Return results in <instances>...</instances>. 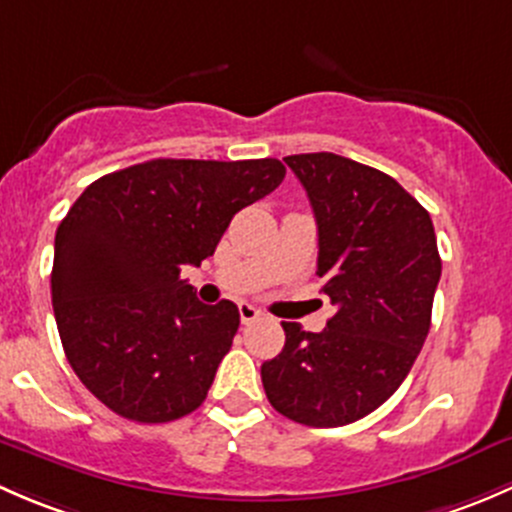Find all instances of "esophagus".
<instances>
[{
	"instance_id": "34e87169",
	"label": "esophagus",
	"mask_w": 512,
	"mask_h": 512,
	"mask_svg": "<svg viewBox=\"0 0 512 512\" xmlns=\"http://www.w3.org/2000/svg\"><path fill=\"white\" fill-rule=\"evenodd\" d=\"M239 315H241V323L249 325V323H256V320L261 318V310L254 308L251 303H239Z\"/></svg>"
}]
</instances>
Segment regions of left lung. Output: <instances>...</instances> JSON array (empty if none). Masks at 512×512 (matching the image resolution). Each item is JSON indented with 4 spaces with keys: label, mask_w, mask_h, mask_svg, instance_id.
Here are the masks:
<instances>
[{
    "label": "left lung",
    "mask_w": 512,
    "mask_h": 512,
    "mask_svg": "<svg viewBox=\"0 0 512 512\" xmlns=\"http://www.w3.org/2000/svg\"><path fill=\"white\" fill-rule=\"evenodd\" d=\"M318 224V276L335 315L323 333L281 323L286 345L261 365L278 414L318 429L362 419L412 370L441 278L429 212L389 175L333 152L283 157Z\"/></svg>",
    "instance_id": "8db88e82"
}]
</instances>
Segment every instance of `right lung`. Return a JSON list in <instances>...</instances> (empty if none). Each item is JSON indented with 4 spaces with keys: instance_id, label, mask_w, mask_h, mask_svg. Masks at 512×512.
<instances>
[{
    "instance_id": "right-lung-1",
    "label": "right lung",
    "mask_w": 512,
    "mask_h": 512,
    "mask_svg": "<svg viewBox=\"0 0 512 512\" xmlns=\"http://www.w3.org/2000/svg\"><path fill=\"white\" fill-rule=\"evenodd\" d=\"M286 177L263 160H160L88 184L56 231L51 300L66 360L115 414L165 424L207 399L239 330L231 300L204 305L179 278Z\"/></svg>"
}]
</instances>
